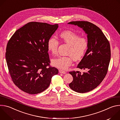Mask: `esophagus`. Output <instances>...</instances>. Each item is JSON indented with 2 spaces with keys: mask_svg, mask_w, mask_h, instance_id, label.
<instances>
[{
  "mask_svg": "<svg viewBox=\"0 0 120 120\" xmlns=\"http://www.w3.org/2000/svg\"><path fill=\"white\" fill-rule=\"evenodd\" d=\"M59 73H61V74H65V73H66V72H65L64 71H63V70H59Z\"/></svg>",
  "mask_w": 120,
  "mask_h": 120,
  "instance_id": "obj_1",
  "label": "esophagus"
}]
</instances>
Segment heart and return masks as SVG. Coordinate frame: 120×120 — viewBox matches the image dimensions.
Returning a JSON list of instances; mask_svg holds the SVG:
<instances>
[{
	"label": "heart",
	"instance_id": "heart-1",
	"mask_svg": "<svg viewBox=\"0 0 120 120\" xmlns=\"http://www.w3.org/2000/svg\"><path fill=\"white\" fill-rule=\"evenodd\" d=\"M60 38L65 43L70 45L68 56H61L52 60V64L61 70H66L71 66L73 59L75 61L81 60L88 48V42L86 38H80L79 34L70 30L62 32ZM59 45V41L54 37H51L47 42V48L53 55L57 54Z\"/></svg>",
	"mask_w": 120,
	"mask_h": 120
}]
</instances>
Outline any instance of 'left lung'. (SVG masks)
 <instances>
[{"label":"left lung","mask_w":120,"mask_h":120,"mask_svg":"<svg viewBox=\"0 0 120 120\" xmlns=\"http://www.w3.org/2000/svg\"><path fill=\"white\" fill-rule=\"evenodd\" d=\"M68 24L82 28L87 35L88 48L77 67L85 72H70L73 80L69 84L76 92L86 93L97 87L107 74L111 59L110 43L101 30L92 23L78 21Z\"/></svg>","instance_id":"left-lung-1"}]
</instances>
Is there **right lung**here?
Instances as JSON below:
<instances>
[{
  "instance_id": "add662e5",
  "label": "right lung",
  "mask_w": 120,
  "mask_h": 120,
  "mask_svg": "<svg viewBox=\"0 0 120 120\" xmlns=\"http://www.w3.org/2000/svg\"><path fill=\"white\" fill-rule=\"evenodd\" d=\"M58 24L31 22L17 30L9 40L6 59L14 84L31 94L40 93L50 85L58 73L50 65L47 42ZM49 66V68H47Z\"/></svg>"
}]
</instances>
